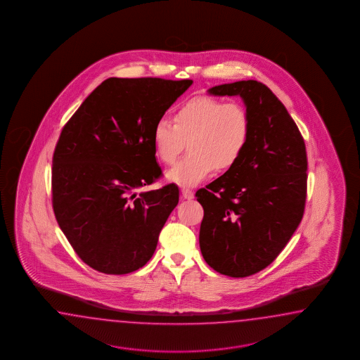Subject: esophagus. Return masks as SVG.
<instances>
[{
	"label": "esophagus",
	"mask_w": 360,
	"mask_h": 360,
	"mask_svg": "<svg viewBox=\"0 0 360 360\" xmlns=\"http://www.w3.org/2000/svg\"><path fill=\"white\" fill-rule=\"evenodd\" d=\"M182 196L186 200L193 199V192L190 188H182Z\"/></svg>",
	"instance_id": "esophagus-1"
}]
</instances>
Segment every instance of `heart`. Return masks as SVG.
<instances>
[{
    "mask_svg": "<svg viewBox=\"0 0 360 360\" xmlns=\"http://www.w3.org/2000/svg\"><path fill=\"white\" fill-rule=\"evenodd\" d=\"M250 128V116L243 104L195 96L178 107L174 124L164 119L156 122L152 143L156 158L170 165L187 142L190 153L169 169L167 178L192 187L216 169L224 172L240 160L248 146Z\"/></svg>",
    "mask_w": 360,
    "mask_h": 360,
    "instance_id": "1",
    "label": "heart"
}]
</instances>
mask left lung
Segmentation results:
<instances>
[{"instance_id":"1","label":"left lung","mask_w":360,"mask_h":360,"mask_svg":"<svg viewBox=\"0 0 360 360\" xmlns=\"http://www.w3.org/2000/svg\"><path fill=\"white\" fill-rule=\"evenodd\" d=\"M208 91L241 96L252 128L240 160L196 191L204 209L200 249L217 272L245 278L274 262L304 217L306 147L284 104L262 82L236 81Z\"/></svg>"}]
</instances>
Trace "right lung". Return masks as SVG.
I'll list each match as a JSON object with an SVG mask.
<instances>
[{"label": "right lung", "mask_w": 360, "mask_h": 360, "mask_svg": "<svg viewBox=\"0 0 360 360\" xmlns=\"http://www.w3.org/2000/svg\"><path fill=\"white\" fill-rule=\"evenodd\" d=\"M191 84L111 77L64 125L53 156V209L77 256L96 271L124 275L151 259L179 190L136 191L162 174L152 131Z\"/></svg>", "instance_id": "add662e5"}]
</instances>
